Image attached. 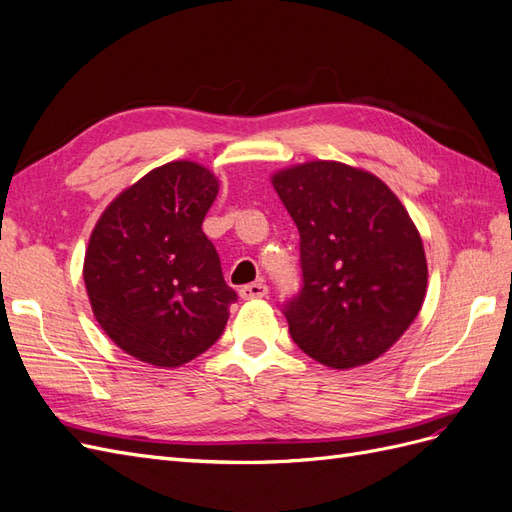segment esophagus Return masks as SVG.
I'll return each instance as SVG.
<instances>
[{
  "instance_id": "obj_1",
  "label": "esophagus",
  "mask_w": 512,
  "mask_h": 512,
  "mask_svg": "<svg viewBox=\"0 0 512 512\" xmlns=\"http://www.w3.org/2000/svg\"><path fill=\"white\" fill-rule=\"evenodd\" d=\"M267 294H269V288H267V284H262V282L247 284V286H243V288L239 290V297H241L243 301H252V299H265Z\"/></svg>"
}]
</instances>
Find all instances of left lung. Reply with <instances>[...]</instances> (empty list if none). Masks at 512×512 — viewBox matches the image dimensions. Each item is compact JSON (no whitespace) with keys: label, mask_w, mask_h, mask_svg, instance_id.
I'll return each instance as SVG.
<instances>
[{"label":"left lung","mask_w":512,"mask_h":512,"mask_svg":"<svg viewBox=\"0 0 512 512\" xmlns=\"http://www.w3.org/2000/svg\"><path fill=\"white\" fill-rule=\"evenodd\" d=\"M271 183L301 237L303 288L284 305L294 344L331 369L376 361L423 307L421 232L363 168L312 160L277 170Z\"/></svg>","instance_id":"1"}]
</instances>
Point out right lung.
<instances>
[{"label":"right lung","instance_id":"right-lung-1","mask_svg":"<svg viewBox=\"0 0 512 512\" xmlns=\"http://www.w3.org/2000/svg\"><path fill=\"white\" fill-rule=\"evenodd\" d=\"M220 181L168 162L123 190L91 232L83 280L102 331L134 359L175 369L218 342L237 292L203 220Z\"/></svg>","mask_w":512,"mask_h":512}]
</instances>
